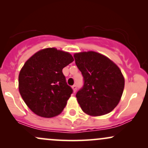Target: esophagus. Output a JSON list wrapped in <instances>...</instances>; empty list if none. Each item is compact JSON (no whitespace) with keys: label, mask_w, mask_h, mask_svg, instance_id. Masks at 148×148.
Listing matches in <instances>:
<instances>
[{"label":"esophagus","mask_w":148,"mask_h":148,"mask_svg":"<svg viewBox=\"0 0 148 148\" xmlns=\"http://www.w3.org/2000/svg\"><path fill=\"white\" fill-rule=\"evenodd\" d=\"M72 88L73 91H74V92H75L76 91V85H74V86H72Z\"/></svg>","instance_id":"1"}]
</instances>
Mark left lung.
<instances>
[{"mask_svg": "<svg viewBox=\"0 0 148 148\" xmlns=\"http://www.w3.org/2000/svg\"><path fill=\"white\" fill-rule=\"evenodd\" d=\"M76 66L84 76V85L76 97L82 111L91 116L110 113L123 95L125 79L115 62L95 51L76 53Z\"/></svg>", "mask_w": 148, "mask_h": 148, "instance_id": "8db88e82", "label": "left lung"}]
</instances>
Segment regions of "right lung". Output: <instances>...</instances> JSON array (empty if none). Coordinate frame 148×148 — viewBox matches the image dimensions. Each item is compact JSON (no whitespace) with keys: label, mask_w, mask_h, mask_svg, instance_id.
<instances>
[{"label":"right lung","mask_w":148,"mask_h":148,"mask_svg":"<svg viewBox=\"0 0 148 148\" xmlns=\"http://www.w3.org/2000/svg\"><path fill=\"white\" fill-rule=\"evenodd\" d=\"M73 61L69 52L46 48L25 62L18 74V90L35 114L49 118L62 113L72 93L62 69Z\"/></svg>","instance_id":"obj_1"}]
</instances>
